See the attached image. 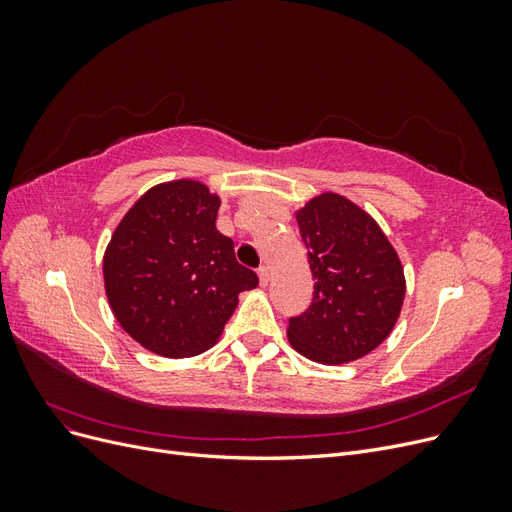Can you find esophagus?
<instances>
[{"label": "esophagus", "mask_w": 512, "mask_h": 512, "mask_svg": "<svg viewBox=\"0 0 512 512\" xmlns=\"http://www.w3.org/2000/svg\"><path fill=\"white\" fill-rule=\"evenodd\" d=\"M258 277H260V284H262V286L269 284V269H267L265 265L258 267Z\"/></svg>", "instance_id": "1"}]
</instances>
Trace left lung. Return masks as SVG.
Returning <instances> with one entry per match:
<instances>
[{"label":"left lung","instance_id":"left-lung-1","mask_svg":"<svg viewBox=\"0 0 512 512\" xmlns=\"http://www.w3.org/2000/svg\"><path fill=\"white\" fill-rule=\"evenodd\" d=\"M297 222L316 284L305 312L288 318L290 344L324 365L361 359L395 327L401 262L380 226L339 194L309 200Z\"/></svg>","mask_w":512,"mask_h":512}]
</instances>
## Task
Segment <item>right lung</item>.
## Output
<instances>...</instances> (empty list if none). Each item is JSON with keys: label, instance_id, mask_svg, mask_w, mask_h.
<instances>
[{"label": "right lung", "instance_id": "right-lung-1", "mask_svg": "<svg viewBox=\"0 0 512 512\" xmlns=\"http://www.w3.org/2000/svg\"><path fill=\"white\" fill-rule=\"evenodd\" d=\"M220 198L181 179L149 190L104 254V286L119 324L147 350L183 359L211 348L258 275L215 228Z\"/></svg>", "mask_w": 512, "mask_h": 512}]
</instances>
